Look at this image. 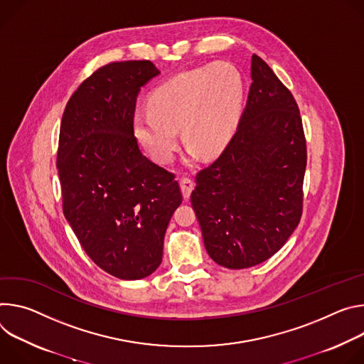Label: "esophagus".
<instances>
[{"label":"esophagus","mask_w":364,"mask_h":364,"mask_svg":"<svg viewBox=\"0 0 364 364\" xmlns=\"http://www.w3.org/2000/svg\"><path fill=\"white\" fill-rule=\"evenodd\" d=\"M179 183H181V191H182L183 199H189L191 192L193 191V182L189 178H182L179 181Z\"/></svg>","instance_id":"1"}]
</instances>
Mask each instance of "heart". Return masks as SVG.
Wrapping results in <instances>:
<instances>
[{
  "label": "heart",
  "mask_w": 364,
  "mask_h": 364,
  "mask_svg": "<svg viewBox=\"0 0 364 364\" xmlns=\"http://www.w3.org/2000/svg\"><path fill=\"white\" fill-rule=\"evenodd\" d=\"M243 101V79L227 62L181 72L156 87L149 109L134 114V134L149 154L169 164L179 146L178 129L191 157L218 156L231 140Z\"/></svg>",
  "instance_id": "1"
}]
</instances>
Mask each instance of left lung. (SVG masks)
<instances>
[{"mask_svg":"<svg viewBox=\"0 0 364 364\" xmlns=\"http://www.w3.org/2000/svg\"><path fill=\"white\" fill-rule=\"evenodd\" d=\"M306 143L295 98L252 56V85L238 127L191 193L210 257L228 269L263 263L302 215Z\"/></svg>","mask_w":364,"mask_h":364,"instance_id":"left-lung-1","label":"left lung"}]
</instances>
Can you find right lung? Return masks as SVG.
Returning <instances> with one entry per match:
<instances>
[{
  "label": "right lung",
  "instance_id": "obj_1",
  "mask_svg": "<svg viewBox=\"0 0 364 364\" xmlns=\"http://www.w3.org/2000/svg\"><path fill=\"white\" fill-rule=\"evenodd\" d=\"M159 73L150 60L100 68L73 92L60 123L65 218L92 262L123 280L159 267L182 203L175 175L149 160L134 137L137 95Z\"/></svg>",
  "mask_w": 364,
  "mask_h": 364
}]
</instances>
